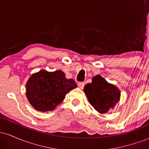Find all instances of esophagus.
I'll list each match as a JSON object with an SVG mask.
<instances>
[{"instance_id": "esophagus-1", "label": "esophagus", "mask_w": 149, "mask_h": 149, "mask_svg": "<svg viewBox=\"0 0 149 149\" xmlns=\"http://www.w3.org/2000/svg\"><path fill=\"white\" fill-rule=\"evenodd\" d=\"M78 86L79 87V88L83 89V88H84V86H85V83H83V82H80V83H78Z\"/></svg>"}]
</instances>
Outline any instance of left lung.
I'll list each match as a JSON object with an SVG mask.
<instances>
[{"mask_svg":"<svg viewBox=\"0 0 149 149\" xmlns=\"http://www.w3.org/2000/svg\"><path fill=\"white\" fill-rule=\"evenodd\" d=\"M84 92L90 104L100 113H105L113 109L120 98L119 89L108 83L100 75L93 77L92 83L85 86Z\"/></svg>","mask_w":149,"mask_h":149,"instance_id":"obj_1","label":"left lung"}]
</instances>
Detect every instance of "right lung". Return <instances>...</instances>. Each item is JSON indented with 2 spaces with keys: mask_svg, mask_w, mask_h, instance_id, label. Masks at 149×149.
<instances>
[{
  "mask_svg": "<svg viewBox=\"0 0 149 149\" xmlns=\"http://www.w3.org/2000/svg\"><path fill=\"white\" fill-rule=\"evenodd\" d=\"M76 88L74 80L67 79L60 70L49 72L42 69L27 80L26 95L36 110L50 111L64 100L68 92Z\"/></svg>",
  "mask_w": 149,
  "mask_h": 149,
  "instance_id": "1",
  "label": "right lung"
}]
</instances>
